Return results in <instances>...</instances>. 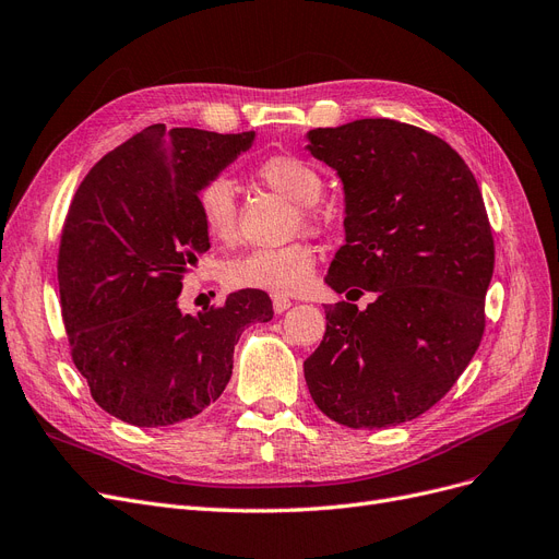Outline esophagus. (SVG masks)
I'll return each mask as SVG.
<instances>
[{
    "mask_svg": "<svg viewBox=\"0 0 559 559\" xmlns=\"http://www.w3.org/2000/svg\"><path fill=\"white\" fill-rule=\"evenodd\" d=\"M274 311L276 313H285L287 311V308H290L293 306V301L290 299H287V297H283V295H274Z\"/></svg>",
    "mask_w": 559,
    "mask_h": 559,
    "instance_id": "esophagus-1",
    "label": "esophagus"
}]
</instances>
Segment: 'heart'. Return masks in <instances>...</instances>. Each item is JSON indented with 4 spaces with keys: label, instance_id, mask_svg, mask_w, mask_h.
<instances>
[{
    "label": "heart",
    "instance_id": "heart-1",
    "mask_svg": "<svg viewBox=\"0 0 559 559\" xmlns=\"http://www.w3.org/2000/svg\"><path fill=\"white\" fill-rule=\"evenodd\" d=\"M255 175L269 189L297 204L293 221L295 230L318 233L324 225V214L318 210L322 195V177L311 163L297 156L272 154L255 165ZM198 216L206 235L221 243H235L239 235V206L235 183L218 175L202 183L195 198ZM316 251L311 243L293 241L281 248H260L233 260L225 266V281L233 287H251L272 295H297L306 290L313 278Z\"/></svg>",
    "mask_w": 559,
    "mask_h": 559
}]
</instances>
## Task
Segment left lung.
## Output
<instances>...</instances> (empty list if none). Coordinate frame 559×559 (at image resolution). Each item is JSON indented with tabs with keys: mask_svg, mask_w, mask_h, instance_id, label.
Instances as JSON below:
<instances>
[{
	"mask_svg": "<svg viewBox=\"0 0 559 559\" xmlns=\"http://www.w3.org/2000/svg\"><path fill=\"white\" fill-rule=\"evenodd\" d=\"M306 138L343 181L345 243L324 281L347 293L324 306L308 391L347 428L412 421L456 384L484 336L495 246L479 183L442 138L394 119ZM364 289L379 299L359 312L348 295Z\"/></svg>",
	"mask_w": 559,
	"mask_h": 559,
	"instance_id": "1",
	"label": "left lung"
}]
</instances>
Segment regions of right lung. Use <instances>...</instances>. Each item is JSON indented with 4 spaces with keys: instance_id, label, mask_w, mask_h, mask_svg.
<instances>
[{
    "instance_id": "right-lung-1",
    "label": "right lung",
    "mask_w": 559,
    "mask_h": 559,
    "mask_svg": "<svg viewBox=\"0 0 559 559\" xmlns=\"http://www.w3.org/2000/svg\"><path fill=\"white\" fill-rule=\"evenodd\" d=\"M253 140L154 123L78 186L57 260L61 318L92 399L121 421L158 428L200 415L230 382L243 326L274 318L262 290L198 316L177 304L183 274L210 251L198 191Z\"/></svg>"
}]
</instances>
